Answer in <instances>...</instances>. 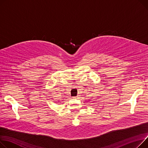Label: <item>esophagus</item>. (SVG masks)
Wrapping results in <instances>:
<instances>
[{
	"mask_svg": "<svg viewBox=\"0 0 148 148\" xmlns=\"http://www.w3.org/2000/svg\"><path fill=\"white\" fill-rule=\"evenodd\" d=\"M73 98H74V99H77V96H74V97H73Z\"/></svg>",
	"mask_w": 148,
	"mask_h": 148,
	"instance_id": "esophagus-1",
	"label": "esophagus"
}]
</instances>
